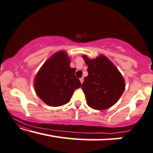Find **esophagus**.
Listing matches in <instances>:
<instances>
[{"label": "esophagus", "mask_w": 153, "mask_h": 153, "mask_svg": "<svg viewBox=\"0 0 153 153\" xmlns=\"http://www.w3.org/2000/svg\"><path fill=\"white\" fill-rule=\"evenodd\" d=\"M79 80H80V82H81V84H82V83H83V82H84V77H81V78L79 79Z\"/></svg>", "instance_id": "34e87169"}]
</instances>
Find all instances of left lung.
Wrapping results in <instances>:
<instances>
[{"mask_svg":"<svg viewBox=\"0 0 153 153\" xmlns=\"http://www.w3.org/2000/svg\"><path fill=\"white\" fill-rule=\"evenodd\" d=\"M88 66V76L84 77L82 89L86 104L95 110H104L113 106L125 89V81L117 67L106 56L89 59L83 56Z\"/></svg>","mask_w":153,"mask_h":153,"instance_id":"1","label":"left lung"}]
</instances>
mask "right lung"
<instances>
[{
  "mask_svg": "<svg viewBox=\"0 0 153 153\" xmlns=\"http://www.w3.org/2000/svg\"><path fill=\"white\" fill-rule=\"evenodd\" d=\"M76 71L70 67V58L65 51L57 52L36 74V94L49 106L65 105L70 101L74 91L81 86L79 79L75 76Z\"/></svg>",
  "mask_w": 153,
  "mask_h": 153,
  "instance_id": "right-lung-1",
  "label": "right lung"
}]
</instances>
